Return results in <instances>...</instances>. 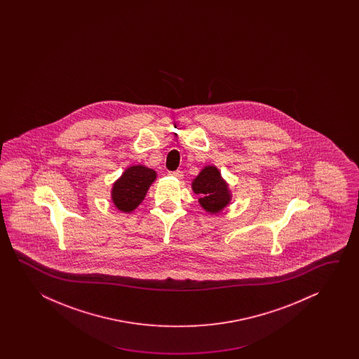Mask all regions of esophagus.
<instances>
[{"label":"esophagus","mask_w":359,"mask_h":359,"mask_svg":"<svg viewBox=\"0 0 359 359\" xmlns=\"http://www.w3.org/2000/svg\"><path fill=\"white\" fill-rule=\"evenodd\" d=\"M170 176L176 177L178 180H182L183 172L182 170H175V172H169Z\"/></svg>","instance_id":"34e87169"}]
</instances>
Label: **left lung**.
<instances>
[{"mask_svg": "<svg viewBox=\"0 0 359 359\" xmlns=\"http://www.w3.org/2000/svg\"><path fill=\"white\" fill-rule=\"evenodd\" d=\"M192 190L200 195L198 203L209 213H219L231 201L229 184L213 165L205 167L198 173L192 182Z\"/></svg>", "mask_w": 359, "mask_h": 359, "instance_id": "1", "label": "left lung"}]
</instances>
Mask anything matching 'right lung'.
Masks as SVG:
<instances>
[{"label": "right lung", "instance_id": "add662e5", "mask_svg": "<svg viewBox=\"0 0 359 359\" xmlns=\"http://www.w3.org/2000/svg\"><path fill=\"white\" fill-rule=\"evenodd\" d=\"M155 178L156 172L144 165H135L126 169L111 190L114 205L124 213L135 210L145 198L146 192Z\"/></svg>", "mask_w": 359, "mask_h": 359}]
</instances>
